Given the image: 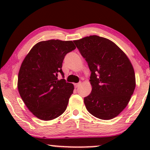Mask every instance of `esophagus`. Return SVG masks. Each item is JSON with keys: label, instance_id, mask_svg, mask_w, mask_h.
Listing matches in <instances>:
<instances>
[{"label": "esophagus", "instance_id": "1", "mask_svg": "<svg viewBox=\"0 0 150 150\" xmlns=\"http://www.w3.org/2000/svg\"><path fill=\"white\" fill-rule=\"evenodd\" d=\"M80 85H81V82H78V83L75 84V88H77V87H80Z\"/></svg>", "mask_w": 150, "mask_h": 150}]
</instances>
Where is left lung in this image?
Returning a JSON list of instances; mask_svg holds the SVG:
<instances>
[{"instance_id":"1","label":"left lung","mask_w":150,"mask_h":150,"mask_svg":"<svg viewBox=\"0 0 150 150\" xmlns=\"http://www.w3.org/2000/svg\"><path fill=\"white\" fill-rule=\"evenodd\" d=\"M91 71L86 108L99 119L115 118L126 107L135 88L133 67L125 53L106 38L89 36L73 41Z\"/></svg>"}]
</instances>
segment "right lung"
<instances>
[{
	"label": "right lung",
	"instance_id": "obj_1",
	"mask_svg": "<svg viewBox=\"0 0 150 150\" xmlns=\"http://www.w3.org/2000/svg\"><path fill=\"white\" fill-rule=\"evenodd\" d=\"M72 41H43L35 44L22 62L18 88L28 109L36 117L50 120L65 111L74 86L58 80L65 55L75 49Z\"/></svg>",
	"mask_w": 150,
	"mask_h": 150
}]
</instances>
